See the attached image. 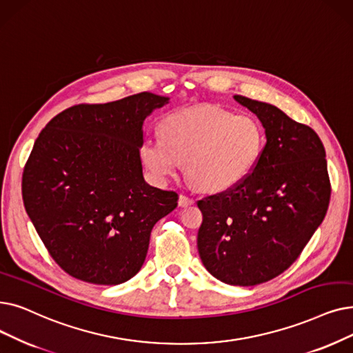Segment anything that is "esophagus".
<instances>
[{
  "label": "esophagus",
  "mask_w": 353,
  "mask_h": 353,
  "mask_svg": "<svg viewBox=\"0 0 353 353\" xmlns=\"http://www.w3.org/2000/svg\"><path fill=\"white\" fill-rule=\"evenodd\" d=\"M193 199L192 197H188V196H185V194H180L179 196V206L180 208H188V206H190V205H193Z\"/></svg>",
  "instance_id": "esophagus-1"
}]
</instances>
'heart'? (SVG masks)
Segmentation results:
<instances>
[{
  "label": "heart",
  "instance_id": "obj_1",
  "mask_svg": "<svg viewBox=\"0 0 353 353\" xmlns=\"http://www.w3.org/2000/svg\"><path fill=\"white\" fill-rule=\"evenodd\" d=\"M264 144V128L252 115L203 105L167 115L160 137L143 140L140 157L156 181L174 176L185 161L186 174L196 186L216 193L251 174Z\"/></svg>",
  "mask_w": 353,
  "mask_h": 353
}]
</instances>
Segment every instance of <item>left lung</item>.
<instances>
[{
    "label": "left lung",
    "mask_w": 353,
    "mask_h": 353,
    "mask_svg": "<svg viewBox=\"0 0 353 353\" xmlns=\"http://www.w3.org/2000/svg\"><path fill=\"white\" fill-rule=\"evenodd\" d=\"M234 99L261 121L267 143L247 179L197 202V251L214 279L248 287L296 261L323 222L332 190L325 147L310 127L271 103Z\"/></svg>",
    "instance_id": "1"
}]
</instances>
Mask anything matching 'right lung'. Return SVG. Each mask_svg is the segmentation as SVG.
<instances>
[{
  "label": "right lung",
  "instance_id": "1",
  "mask_svg": "<svg viewBox=\"0 0 353 353\" xmlns=\"http://www.w3.org/2000/svg\"><path fill=\"white\" fill-rule=\"evenodd\" d=\"M151 92L74 105L43 128L23 173V202L52 258L72 277L128 281L145 261L151 229L177 193L143 176V124L168 103Z\"/></svg>",
  "mask_w": 353,
  "mask_h": 353
}]
</instances>
